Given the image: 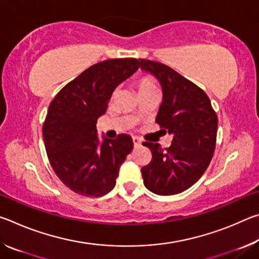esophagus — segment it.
<instances>
[{
  "label": "esophagus",
  "instance_id": "esophagus-1",
  "mask_svg": "<svg viewBox=\"0 0 259 259\" xmlns=\"http://www.w3.org/2000/svg\"><path fill=\"white\" fill-rule=\"evenodd\" d=\"M133 143H134L135 148H137V147H139L140 145H142V142H140V140L137 137H134L133 138Z\"/></svg>",
  "mask_w": 259,
  "mask_h": 259
}]
</instances>
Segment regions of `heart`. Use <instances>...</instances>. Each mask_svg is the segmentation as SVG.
Returning a JSON list of instances; mask_svg holds the SVG:
<instances>
[{"label": "heart", "instance_id": "heart-1", "mask_svg": "<svg viewBox=\"0 0 259 259\" xmlns=\"http://www.w3.org/2000/svg\"><path fill=\"white\" fill-rule=\"evenodd\" d=\"M135 85H136V89H137L138 95H144V94L157 91V87L154 78L150 75H143L138 77L135 82Z\"/></svg>", "mask_w": 259, "mask_h": 259}]
</instances>
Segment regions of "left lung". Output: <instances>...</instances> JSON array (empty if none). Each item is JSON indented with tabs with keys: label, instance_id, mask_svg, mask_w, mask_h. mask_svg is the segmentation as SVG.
Segmentation results:
<instances>
[{
	"label": "left lung",
	"instance_id": "obj_1",
	"mask_svg": "<svg viewBox=\"0 0 259 259\" xmlns=\"http://www.w3.org/2000/svg\"><path fill=\"white\" fill-rule=\"evenodd\" d=\"M143 71L150 72L163 91L155 122L172 136L170 147L144 142L152 160L142 168L144 185L159 195L186 191L207 170L216 147L218 119L204 91L171 67L157 61L139 59Z\"/></svg>",
	"mask_w": 259,
	"mask_h": 259
}]
</instances>
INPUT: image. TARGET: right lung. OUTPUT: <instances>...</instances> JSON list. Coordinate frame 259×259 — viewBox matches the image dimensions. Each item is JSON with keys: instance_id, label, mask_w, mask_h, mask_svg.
I'll list each match as a JSON object with an SVG mask.
<instances>
[{"instance_id": "right-lung-1", "label": "right lung", "mask_w": 259, "mask_h": 259, "mask_svg": "<svg viewBox=\"0 0 259 259\" xmlns=\"http://www.w3.org/2000/svg\"><path fill=\"white\" fill-rule=\"evenodd\" d=\"M138 67L136 58L100 61L67 83L48 108L42 129L48 159L77 194L99 198L111 192L133 151V139L125 134L99 143L96 123L107 111L114 89Z\"/></svg>"}]
</instances>
